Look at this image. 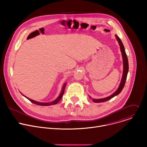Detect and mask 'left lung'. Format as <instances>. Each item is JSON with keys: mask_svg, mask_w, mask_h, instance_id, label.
I'll return each instance as SVG.
<instances>
[{"mask_svg": "<svg viewBox=\"0 0 147 147\" xmlns=\"http://www.w3.org/2000/svg\"><path fill=\"white\" fill-rule=\"evenodd\" d=\"M116 38L117 39V40L118 41L119 46H120V51L121 53V55H122V59H123V75H122V77H121V80L120 83V85L118 87V88L117 89V90L113 93L111 95L104 98H101V99H92L91 96H90V99H91L92 100L93 102H95V103H99V102H103L107 101L111 99H112V98H113L114 96L119 95L121 91H122V90L123 89L125 83V81H126L127 79V74H128V71H129V62H128V59H127V56L126 55V53L125 52V49L124 47V45L122 43V42L121 40V39L119 38V37L117 35H115Z\"/></svg>", "mask_w": 147, "mask_h": 147, "instance_id": "8db88e82", "label": "left lung"}]
</instances>
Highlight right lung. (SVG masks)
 Here are the masks:
<instances>
[{"label":"right lung","mask_w":147,"mask_h":147,"mask_svg":"<svg viewBox=\"0 0 147 147\" xmlns=\"http://www.w3.org/2000/svg\"><path fill=\"white\" fill-rule=\"evenodd\" d=\"M66 82L65 83L63 86L62 87V88H61V91L60 94V95L58 96V97L54 100L51 102H38V101H36V100H32L31 99H30L29 98L27 97L26 96L24 95L22 93V94L24 97H26V98H27L30 101H31L32 103H34V104H36V105H40V106H50V105H56V103H57L61 99V98H62L63 95V94H64V91H65V87H66Z\"/></svg>","instance_id":"1"}]
</instances>
